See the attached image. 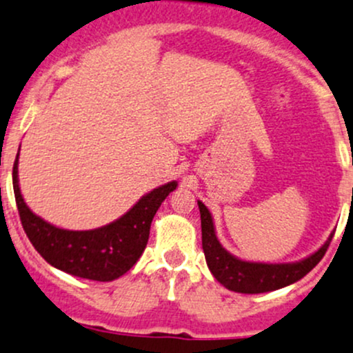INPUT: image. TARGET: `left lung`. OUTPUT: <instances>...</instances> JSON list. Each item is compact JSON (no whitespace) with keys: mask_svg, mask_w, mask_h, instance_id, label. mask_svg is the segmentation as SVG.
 <instances>
[{"mask_svg":"<svg viewBox=\"0 0 353 353\" xmlns=\"http://www.w3.org/2000/svg\"><path fill=\"white\" fill-rule=\"evenodd\" d=\"M201 212V231H203V250L206 263L211 270L212 276L221 285L236 293H266L273 290L285 288V286L301 280L305 274L310 273L330 245L334 234L325 241V245L310 256L295 263H254L245 261L233 256L230 251L224 250L216 238L214 223L209 209L201 201H197Z\"/></svg>","mask_w":353,"mask_h":353,"instance_id":"8db88e82","label":"left lung"}]
</instances>
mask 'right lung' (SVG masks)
I'll return each mask as SVG.
<instances>
[{
    "label": "right lung",
    "instance_id": "right-lung-1",
    "mask_svg": "<svg viewBox=\"0 0 353 353\" xmlns=\"http://www.w3.org/2000/svg\"><path fill=\"white\" fill-rule=\"evenodd\" d=\"M18 157L13 165L14 199L23 230L34 250L55 268L94 281L117 280L144 253L150 223L162 201L177 188L176 181L147 192L114 223L88 231H70L46 223L26 206L18 184Z\"/></svg>",
    "mask_w": 353,
    "mask_h": 353
}]
</instances>
